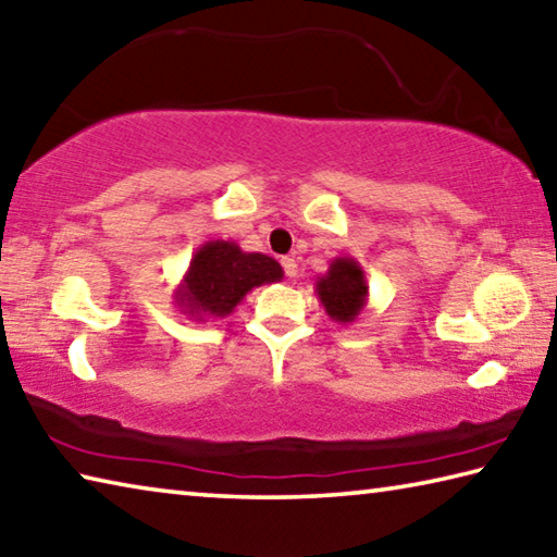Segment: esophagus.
Instances as JSON below:
<instances>
[{
    "label": "esophagus",
    "instance_id": "34e87169",
    "mask_svg": "<svg viewBox=\"0 0 557 557\" xmlns=\"http://www.w3.org/2000/svg\"><path fill=\"white\" fill-rule=\"evenodd\" d=\"M281 267H284L288 278H296V276H298V263H296V259L284 257V259H281Z\"/></svg>",
    "mask_w": 557,
    "mask_h": 557
}]
</instances>
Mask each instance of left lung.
<instances>
[{
  "instance_id": "left-lung-1",
  "label": "left lung",
  "mask_w": 557,
  "mask_h": 557,
  "mask_svg": "<svg viewBox=\"0 0 557 557\" xmlns=\"http://www.w3.org/2000/svg\"><path fill=\"white\" fill-rule=\"evenodd\" d=\"M315 294L325 313L339 325L355 323L367 306L369 284L364 269L352 257H335L315 281Z\"/></svg>"
}]
</instances>
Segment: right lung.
Here are the masks:
<instances>
[{"label": "right lung", "mask_w": 557, "mask_h": 557, "mask_svg": "<svg viewBox=\"0 0 557 557\" xmlns=\"http://www.w3.org/2000/svg\"><path fill=\"white\" fill-rule=\"evenodd\" d=\"M284 269L276 259L259 251H242L239 244L210 239L195 249L190 267L178 288L173 290V304L190 320L227 318L251 288L278 284Z\"/></svg>", "instance_id": "right-lung-1"}]
</instances>
